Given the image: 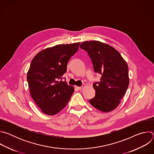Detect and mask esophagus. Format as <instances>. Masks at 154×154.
Returning <instances> with one entry per match:
<instances>
[{
	"label": "esophagus",
	"instance_id": "obj_1",
	"mask_svg": "<svg viewBox=\"0 0 154 154\" xmlns=\"http://www.w3.org/2000/svg\"><path fill=\"white\" fill-rule=\"evenodd\" d=\"M75 88L77 90H81L82 89V86H75Z\"/></svg>",
	"mask_w": 154,
	"mask_h": 154
}]
</instances>
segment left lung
<instances>
[{
    "label": "left lung",
    "instance_id": "1",
    "mask_svg": "<svg viewBox=\"0 0 154 154\" xmlns=\"http://www.w3.org/2000/svg\"><path fill=\"white\" fill-rule=\"evenodd\" d=\"M80 48L86 51L91 59L94 72L102 75L100 81L93 83L96 95L90 103L103 112L113 110L128 86L126 61L115 48L100 41L83 42Z\"/></svg>",
    "mask_w": 154,
    "mask_h": 154
}]
</instances>
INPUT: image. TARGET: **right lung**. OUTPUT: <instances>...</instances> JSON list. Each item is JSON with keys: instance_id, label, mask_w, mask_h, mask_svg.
I'll return each mask as SVG.
<instances>
[{"instance_id": "add662e5", "label": "right lung", "mask_w": 154, "mask_h": 154, "mask_svg": "<svg viewBox=\"0 0 154 154\" xmlns=\"http://www.w3.org/2000/svg\"><path fill=\"white\" fill-rule=\"evenodd\" d=\"M79 45L80 42L57 45L39 52L33 58L27 79L30 94L44 113H58L73 94L74 87L62 81V76Z\"/></svg>"}]
</instances>
